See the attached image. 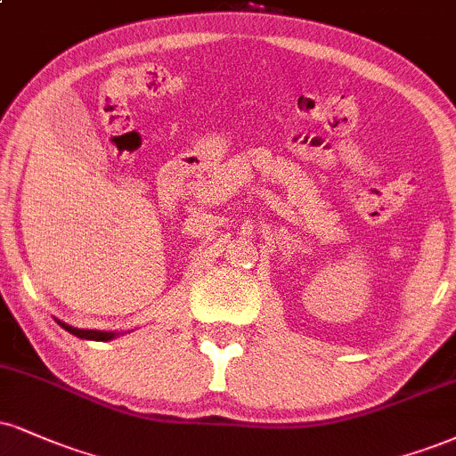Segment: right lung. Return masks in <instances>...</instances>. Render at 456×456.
<instances>
[{
  "mask_svg": "<svg viewBox=\"0 0 456 456\" xmlns=\"http://www.w3.org/2000/svg\"><path fill=\"white\" fill-rule=\"evenodd\" d=\"M65 331H69L71 336L76 338H82V339H95V342H108V339L117 338V333L112 331H93V329H76V327H69L65 325V322H59Z\"/></svg>",
  "mask_w": 456,
  "mask_h": 456,
  "instance_id": "right-lung-1",
  "label": "right lung"
}]
</instances>
